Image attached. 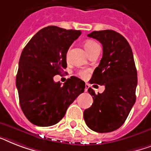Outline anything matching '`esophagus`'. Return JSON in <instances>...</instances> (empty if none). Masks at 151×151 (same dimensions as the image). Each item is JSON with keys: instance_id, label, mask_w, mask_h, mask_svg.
I'll return each instance as SVG.
<instances>
[{"instance_id": "1", "label": "esophagus", "mask_w": 151, "mask_h": 151, "mask_svg": "<svg viewBox=\"0 0 151 151\" xmlns=\"http://www.w3.org/2000/svg\"><path fill=\"white\" fill-rule=\"evenodd\" d=\"M89 84H85V89H84V91H88V88H89Z\"/></svg>"}]
</instances>
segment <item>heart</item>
<instances>
[{
  "instance_id": "heart-1",
  "label": "heart",
  "mask_w": 151,
  "mask_h": 151,
  "mask_svg": "<svg viewBox=\"0 0 151 151\" xmlns=\"http://www.w3.org/2000/svg\"><path fill=\"white\" fill-rule=\"evenodd\" d=\"M84 47H85V50H87V52H88V54H90L91 52H92L93 51H95L96 49L98 48H100L99 45L96 42L94 41V40H88V41L85 42V43H84ZM88 71L86 70H80L78 72V75L80 77H81L83 78H86L88 77Z\"/></svg>"
}]
</instances>
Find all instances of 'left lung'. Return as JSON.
Returning a JSON list of instances; mask_svg holds the SVG:
<instances>
[{
    "mask_svg": "<svg viewBox=\"0 0 151 151\" xmlns=\"http://www.w3.org/2000/svg\"><path fill=\"white\" fill-rule=\"evenodd\" d=\"M88 36L99 40L103 47L90 83L105 85V89L96 95L88 88L94 101L84 110V121L95 132H112L124 123L136 101L137 72L133 51L127 40L113 30L94 31Z\"/></svg>",
    "mask_w": 151,
    "mask_h": 151,
    "instance_id": "obj_1",
    "label": "left lung"
}]
</instances>
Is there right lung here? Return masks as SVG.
I'll list each match as a JSON object with an SVG mask.
<instances>
[{"label": "right lung", "instance_id": "obj_1", "mask_svg": "<svg viewBox=\"0 0 151 151\" xmlns=\"http://www.w3.org/2000/svg\"><path fill=\"white\" fill-rule=\"evenodd\" d=\"M80 30L48 26L38 32L23 49L16 87L23 113L39 127H50L63 119L70 105L84 92L85 83L71 77L61 86L53 77L67 67V52Z\"/></svg>", "mask_w": 151, "mask_h": 151}]
</instances>
